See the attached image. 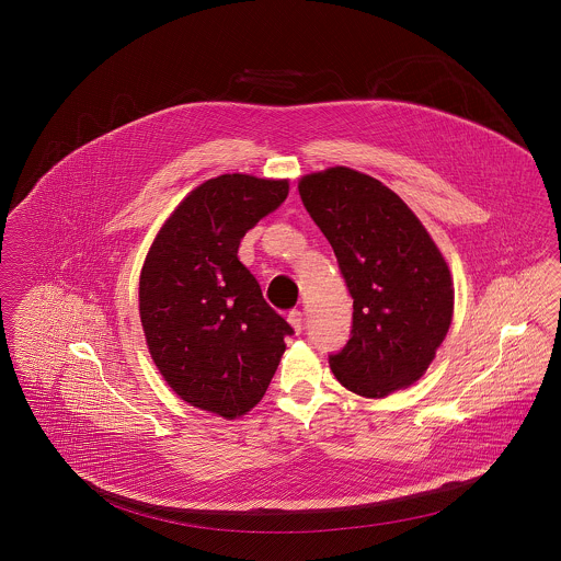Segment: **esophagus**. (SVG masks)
I'll use <instances>...</instances> for the list:
<instances>
[{
  "mask_svg": "<svg viewBox=\"0 0 561 561\" xmlns=\"http://www.w3.org/2000/svg\"><path fill=\"white\" fill-rule=\"evenodd\" d=\"M288 321H290V325H293L296 334H300V332H302V328H305V316H302V311H298V309L290 311Z\"/></svg>",
  "mask_w": 561,
  "mask_h": 561,
  "instance_id": "esophagus-1",
  "label": "esophagus"
}]
</instances>
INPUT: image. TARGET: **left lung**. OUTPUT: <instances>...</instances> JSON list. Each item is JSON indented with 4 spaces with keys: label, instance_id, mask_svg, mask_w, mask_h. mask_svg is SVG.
<instances>
[{
    "label": "left lung",
    "instance_id": "1",
    "mask_svg": "<svg viewBox=\"0 0 561 561\" xmlns=\"http://www.w3.org/2000/svg\"><path fill=\"white\" fill-rule=\"evenodd\" d=\"M300 199L330 241L353 325L330 368L348 391L380 400L416 382L454 313L450 268L398 193L345 165L300 179Z\"/></svg>",
    "mask_w": 561,
    "mask_h": 561
}]
</instances>
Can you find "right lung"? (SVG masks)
<instances>
[{
  "instance_id": "1",
  "label": "right lung",
  "mask_w": 561,
  "mask_h": 561,
  "mask_svg": "<svg viewBox=\"0 0 561 561\" xmlns=\"http://www.w3.org/2000/svg\"><path fill=\"white\" fill-rule=\"evenodd\" d=\"M288 181L222 174L163 222L138 284L149 353L172 391L227 421L263 400L294 330L238 259L240 241L288 197Z\"/></svg>"
}]
</instances>
